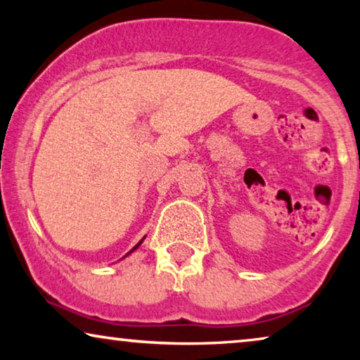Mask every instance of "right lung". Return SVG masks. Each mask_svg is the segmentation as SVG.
Returning <instances> with one entry per match:
<instances>
[{
  "mask_svg": "<svg viewBox=\"0 0 360 360\" xmlns=\"http://www.w3.org/2000/svg\"><path fill=\"white\" fill-rule=\"evenodd\" d=\"M144 239H146V236H144V238H142V239H141V240H139V243H137V244H136V245H134V248H132V249H131V250H129V252H127V254H126V255H124V257H127V255H129V254H131V252H134V250H136V249H137V248H139V245H141V244H142V240H144ZM124 257H122V259H124Z\"/></svg>",
  "mask_w": 360,
  "mask_h": 360,
  "instance_id": "right-lung-1",
  "label": "right lung"
}]
</instances>
